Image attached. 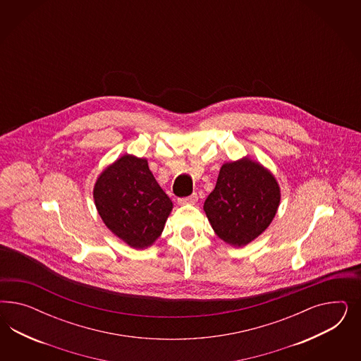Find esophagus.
Instances as JSON below:
<instances>
[{
  "label": "esophagus",
  "mask_w": 361,
  "mask_h": 361,
  "mask_svg": "<svg viewBox=\"0 0 361 361\" xmlns=\"http://www.w3.org/2000/svg\"><path fill=\"white\" fill-rule=\"evenodd\" d=\"M198 201V196L197 193H193L189 197H184V198H178V204L180 205H195Z\"/></svg>",
  "instance_id": "obj_1"
}]
</instances>
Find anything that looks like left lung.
Returning <instances> with one entry per match:
<instances>
[{"label":"left lung","mask_w":361,"mask_h":361,"mask_svg":"<svg viewBox=\"0 0 361 361\" xmlns=\"http://www.w3.org/2000/svg\"><path fill=\"white\" fill-rule=\"evenodd\" d=\"M279 204L281 188L275 176L246 156L221 166L204 210L221 240L242 247L269 228Z\"/></svg>","instance_id":"left-lung-1"}]
</instances>
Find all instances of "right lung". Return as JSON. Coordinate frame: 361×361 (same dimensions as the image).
<instances>
[{
    "instance_id": "right-lung-1",
    "label": "right lung",
    "mask_w": 361,
    "mask_h": 361,
    "mask_svg": "<svg viewBox=\"0 0 361 361\" xmlns=\"http://www.w3.org/2000/svg\"><path fill=\"white\" fill-rule=\"evenodd\" d=\"M94 201L104 225L133 249L152 246L173 209L147 159L133 154L121 156L98 176Z\"/></svg>"
}]
</instances>
